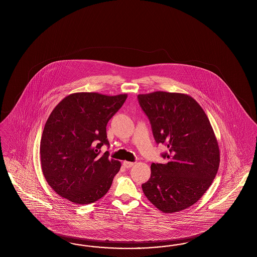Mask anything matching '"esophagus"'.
Returning <instances> with one entry per match:
<instances>
[{
  "label": "esophagus",
  "mask_w": 257,
  "mask_h": 257,
  "mask_svg": "<svg viewBox=\"0 0 257 257\" xmlns=\"http://www.w3.org/2000/svg\"><path fill=\"white\" fill-rule=\"evenodd\" d=\"M123 166H124L126 169H130V168H132L133 166H134V163L133 162H129V161H124L123 162Z\"/></svg>",
  "instance_id": "1"
}]
</instances>
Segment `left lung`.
I'll use <instances>...</instances> for the list:
<instances>
[{"label":"left lung","mask_w":257,"mask_h":257,"mask_svg":"<svg viewBox=\"0 0 257 257\" xmlns=\"http://www.w3.org/2000/svg\"><path fill=\"white\" fill-rule=\"evenodd\" d=\"M156 143L169 151L165 164L151 165L142 185L150 202L164 213L187 209L206 192L218 172L219 149L210 121L189 95L156 91L140 94Z\"/></svg>","instance_id":"left-lung-1"}]
</instances>
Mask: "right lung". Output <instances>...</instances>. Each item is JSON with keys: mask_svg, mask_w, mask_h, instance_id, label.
Returning <instances> with one entry per match:
<instances>
[{"mask_svg": "<svg viewBox=\"0 0 257 257\" xmlns=\"http://www.w3.org/2000/svg\"><path fill=\"white\" fill-rule=\"evenodd\" d=\"M127 94H70L52 111L40 141L43 175L55 192L70 202L89 204L107 193L121 164L109 159L106 125Z\"/></svg>", "mask_w": 257, "mask_h": 257, "instance_id": "obj_1", "label": "right lung"}]
</instances>
